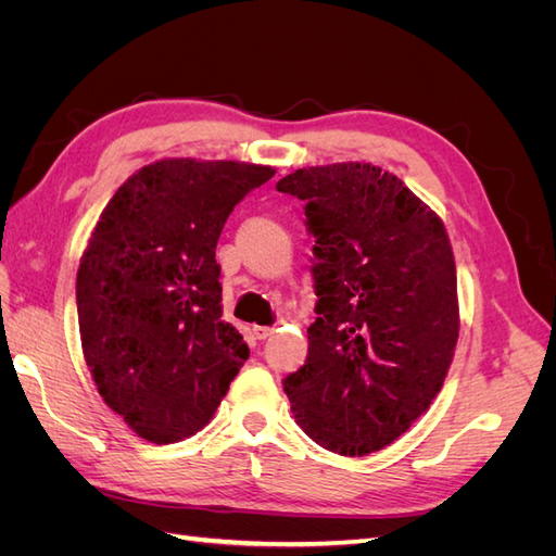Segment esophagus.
<instances>
[{"instance_id":"34e87169","label":"esophagus","mask_w":556,"mask_h":556,"mask_svg":"<svg viewBox=\"0 0 556 556\" xmlns=\"http://www.w3.org/2000/svg\"><path fill=\"white\" fill-rule=\"evenodd\" d=\"M252 333H255L260 341H264V339H268V336L274 333V327H260V325H255V327H252Z\"/></svg>"}]
</instances>
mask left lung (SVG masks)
<instances>
[{
  "mask_svg": "<svg viewBox=\"0 0 556 556\" xmlns=\"http://www.w3.org/2000/svg\"><path fill=\"white\" fill-rule=\"evenodd\" d=\"M276 188L306 201L315 239L308 355L285 378L296 425L364 457L425 415L459 339L445 225L406 182L366 162L304 166Z\"/></svg>",
  "mask_w": 556,
  "mask_h": 556,
  "instance_id": "left-lung-1",
  "label": "left lung"
}]
</instances>
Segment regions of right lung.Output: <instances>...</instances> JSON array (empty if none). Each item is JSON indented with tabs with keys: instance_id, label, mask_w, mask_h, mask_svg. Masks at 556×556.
<instances>
[{
	"instance_id": "1",
	"label": "right lung",
	"mask_w": 556,
	"mask_h": 556,
	"mask_svg": "<svg viewBox=\"0 0 556 556\" xmlns=\"http://www.w3.org/2000/svg\"><path fill=\"white\" fill-rule=\"evenodd\" d=\"M276 174L164 157L115 190L76 276L83 357L106 406L150 443L204 429L250 350L223 319L215 245L233 206Z\"/></svg>"
}]
</instances>
